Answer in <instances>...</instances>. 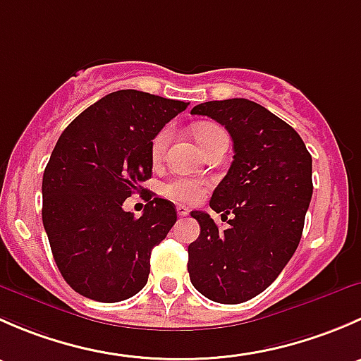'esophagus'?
I'll use <instances>...</instances> for the list:
<instances>
[{"instance_id": "1", "label": "esophagus", "mask_w": 361, "mask_h": 361, "mask_svg": "<svg viewBox=\"0 0 361 361\" xmlns=\"http://www.w3.org/2000/svg\"><path fill=\"white\" fill-rule=\"evenodd\" d=\"M176 213H178V216H188V213H190V209H188L187 206H176Z\"/></svg>"}]
</instances>
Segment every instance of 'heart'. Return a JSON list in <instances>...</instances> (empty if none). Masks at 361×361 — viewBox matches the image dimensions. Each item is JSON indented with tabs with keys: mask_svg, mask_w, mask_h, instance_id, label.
I'll use <instances>...</instances> for the list:
<instances>
[{
	"mask_svg": "<svg viewBox=\"0 0 361 361\" xmlns=\"http://www.w3.org/2000/svg\"><path fill=\"white\" fill-rule=\"evenodd\" d=\"M221 134H225V130L221 129L220 126L216 123H209V122H202L199 126H195L194 129V136L197 140V143L201 145L202 150H206L211 143H213L216 137H220ZM171 137V130L162 129L160 133H157V136L154 137L150 147V154L152 159L155 162H159L160 159L164 157V152H166L167 143H169ZM207 190V183H204L201 180H195V178H174V180L167 181L164 185L162 192L166 197L173 199V201L181 202V204H195L202 199V195L206 194Z\"/></svg>",
	"mask_w": 361,
	"mask_h": 361,
	"instance_id": "obj_1",
	"label": "heart"
}]
</instances>
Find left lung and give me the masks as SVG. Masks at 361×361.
Wrapping results in <instances>:
<instances>
[{
    "label": "left lung",
    "mask_w": 361,
    "mask_h": 361,
    "mask_svg": "<svg viewBox=\"0 0 361 361\" xmlns=\"http://www.w3.org/2000/svg\"><path fill=\"white\" fill-rule=\"evenodd\" d=\"M225 126L234 160L211 195L228 220L218 231L204 211L188 246V274L197 292L220 304H241L272 285L293 257L312 195V159L297 130L250 99L207 101L192 108Z\"/></svg>",
    "instance_id": "left-lung-1"
}]
</instances>
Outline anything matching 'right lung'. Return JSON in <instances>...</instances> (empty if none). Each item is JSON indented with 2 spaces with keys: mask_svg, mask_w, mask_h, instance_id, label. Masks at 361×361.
Listing matches in <instances>:
<instances>
[{
  "mask_svg": "<svg viewBox=\"0 0 361 361\" xmlns=\"http://www.w3.org/2000/svg\"><path fill=\"white\" fill-rule=\"evenodd\" d=\"M183 101L116 90L80 113L57 140L43 173V227L61 274L75 292L120 302L147 285L152 250L176 221V207L155 197L134 218L123 201L145 192L150 147Z\"/></svg>",
  "mask_w": 361,
  "mask_h": 361,
  "instance_id": "obj_1",
  "label": "right lung"
}]
</instances>
